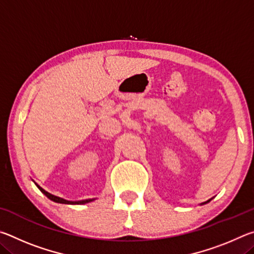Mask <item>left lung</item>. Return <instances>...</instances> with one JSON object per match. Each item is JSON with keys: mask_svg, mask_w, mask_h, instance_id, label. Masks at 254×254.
I'll return each instance as SVG.
<instances>
[{"mask_svg": "<svg viewBox=\"0 0 254 254\" xmlns=\"http://www.w3.org/2000/svg\"><path fill=\"white\" fill-rule=\"evenodd\" d=\"M208 201H210V199H208L207 201H205V203H203V204H206V203H208Z\"/></svg>", "mask_w": 254, "mask_h": 254, "instance_id": "obj_1", "label": "left lung"}]
</instances>
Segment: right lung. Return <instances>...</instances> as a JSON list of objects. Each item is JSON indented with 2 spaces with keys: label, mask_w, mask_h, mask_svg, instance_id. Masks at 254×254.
I'll list each match as a JSON object with an SVG mask.
<instances>
[{
  "label": "right lung",
  "mask_w": 254,
  "mask_h": 254,
  "mask_svg": "<svg viewBox=\"0 0 254 254\" xmlns=\"http://www.w3.org/2000/svg\"><path fill=\"white\" fill-rule=\"evenodd\" d=\"M37 185V184H36ZM37 187L40 189V190L44 192V194L48 197L49 199H51V200H54V201H56V203H60V204H70V205H72V204H75V205H79V204H86V203H89V201H93L94 200V198L93 199H84V200H78V201H70V200H66V199H64V198H60V197H58V196H55V195H53V194H50V192H48V191H46L44 188H41L39 185H37Z\"/></svg>",
  "instance_id": "1"
}]
</instances>
